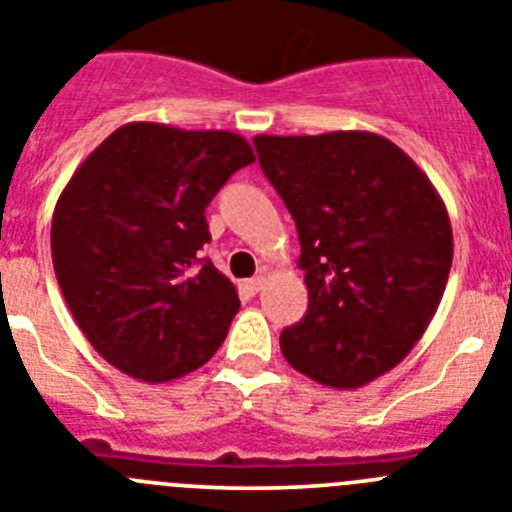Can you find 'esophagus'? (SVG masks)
Returning <instances> with one entry per match:
<instances>
[{
  "mask_svg": "<svg viewBox=\"0 0 512 512\" xmlns=\"http://www.w3.org/2000/svg\"><path fill=\"white\" fill-rule=\"evenodd\" d=\"M262 285H265V275H255V278H250V280H245V288L250 290L252 296H255L257 290L262 288Z\"/></svg>",
  "mask_w": 512,
  "mask_h": 512,
  "instance_id": "34e87169",
  "label": "esophagus"
}]
</instances>
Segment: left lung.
Wrapping results in <instances>:
<instances>
[{
	"mask_svg": "<svg viewBox=\"0 0 512 512\" xmlns=\"http://www.w3.org/2000/svg\"><path fill=\"white\" fill-rule=\"evenodd\" d=\"M260 168L301 242L308 311L280 352L301 375L357 390L416 347L444 296L454 255L449 211L388 137L347 130L257 135Z\"/></svg>",
	"mask_w": 512,
	"mask_h": 512,
	"instance_id": "left-lung-1",
	"label": "left lung"
}]
</instances>
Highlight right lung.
<instances>
[{
  "label": "right lung",
  "mask_w": 512,
  "mask_h": 512,
  "mask_svg": "<svg viewBox=\"0 0 512 512\" xmlns=\"http://www.w3.org/2000/svg\"><path fill=\"white\" fill-rule=\"evenodd\" d=\"M250 142L227 130L130 122L78 165L53 211L50 252L68 311L124 375L170 382L222 347L237 288L199 250L206 206Z\"/></svg>",
  "instance_id": "obj_1"
}]
</instances>
